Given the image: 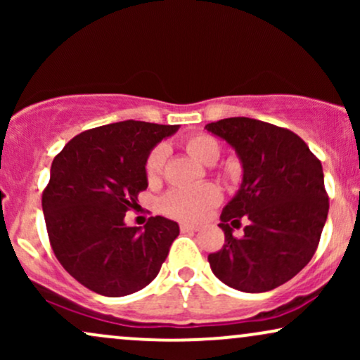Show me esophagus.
I'll return each instance as SVG.
<instances>
[{
    "instance_id": "34e87169",
    "label": "esophagus",
    "mask_w": 360,
    "mask_h": 360,
    "mask_svg": "<svg viewBox=\"0 0 360 360\" xmlns=\"http://www.w3.org/2000/svg\"><path fill=\"white\" fill-rule=\"evenodd\" d=\"M179 229H181V232H183V233H188V232H196L198 226L191 225V223H181Z\"/></svg>"
}]
</instances>
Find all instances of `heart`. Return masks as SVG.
Instances as JSON below:
<instances>
[{"mask_svg": "<svg viewBox=\"0 0 360 360\" xmlns=\"http://www.w3.org/2000/svg\"><path fill=\"white\" fill-rule=\"evenodd\" d=\"M184 148L189 155L200 162L212 166L220 159L221 148L217 139L206 134H196L186 139ZM166 148L155 146L146 159V177L148 183H155L162 174ZM221 201V191L218 186L206 183L196 188H177L169 191L160 201V208L167 217L184 221H198Z\"/></svg>", "mask_w": 360, "mask_h": 360, "instance_id": "b5f03b06", "label": "heart"}]
</instances>
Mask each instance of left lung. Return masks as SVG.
I'll return each mask as SVG.
<instances>
[{
    "instance_id": "obj_1",
    "label": "left lung",
    "mask_w": 360,
    "mask_h": 360,
    "mask_svg": "<svg viewBox=\"0 0 360 360\" xmlns=\"http://www.w3.org/2000/svg\"><path fill=\"white\" fill-rule=\"evenodd\" d=\"M242 160L243 181L223 208L225 243L208 255L226 286L264 292L288 283L311 260L320 243L328 194L323 169L303 139L288 128L235 117L208 123ZM248 220L242 238L231 233Z\"/></svg>"
}]
</instances>
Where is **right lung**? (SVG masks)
Masks as SVG:
<instances>
[{
    "instance_id": "obj_1",
    "label": "right lung",
    "mask_w": 360,
    "mask_h": 360,
    "mask_svg": "<svg viewBox=\"0 0 360 360\" xmlns=\"http://www.w3.org/2000/svg\"><path fill=\"white\" fill-rule=\"evenodd\" d=\"M176 130L135 120L110 123L76 135L53 159L42 194L49 240L62 267L91 291L118 298L159 274L177 223L150 217L140 230L123 218L148 186V152Z\"/></svg>"
}]
</instances>
